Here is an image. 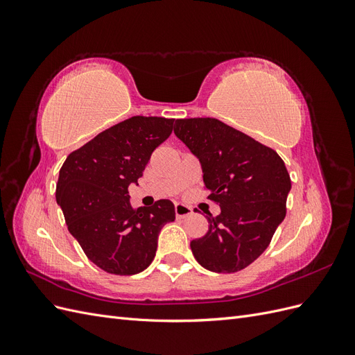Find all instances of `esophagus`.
Wrapping results in <instances>:
<instances>
[{
  "mask_svg": "<svg viewBox=\"0 0 355 355\" xmlns=\"http://www.w3.org/2000/svg\"><path fill=\"white\" fill-rule=\"evenodd\" d=\"M175 213H176V218L184 219V218L189 216V214H192V209L185 206V204H176V206H175Z\"/></svg>",
  "mask_w": 355,
  "mask_h": 355,
  "instance_id": "esophagus-1",
  "label": "esophagus"
}]
</instances>
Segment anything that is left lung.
I'll return each instance as SVG.
<instances>
[{
    "label": "left lung",
    "mask_w": 355,
    "mask_h": 355,
    "mask_svg": "<svg viewBox=\"0 0 355 355\" xmlns=\"http://www.w3.org/2000/svg\"><path fill=\"white\" fill-rule=\"evenodd\" d=\"M175 135L202 168L209 198V231L191 241L197 262L213 272H237L259 257L286 218L292 188L284 161L274 149L216 118L176 120Z\"/></svg>",
    "instance_id": "1"
}]
</instances>
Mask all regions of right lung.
<instances>
[{"label":"right lung","instance_id":"obj_1","mask_svg":"<svg viewBox=\"0 0 355 355\" xmlns=\"http://www.w3.org/2000/svg\"><path fill=\"white\" fill-rule=\"evenodd\" d=\"M173 121L128 118L71 153L59 171L56 201L68 230L85 256L106 272L133 275L146 270L161 228L175 220L170 200L133 209L128 196L154 149L171 135Z\"/></svg>","mask_w":355,"mask_h":355}]
</instances>
